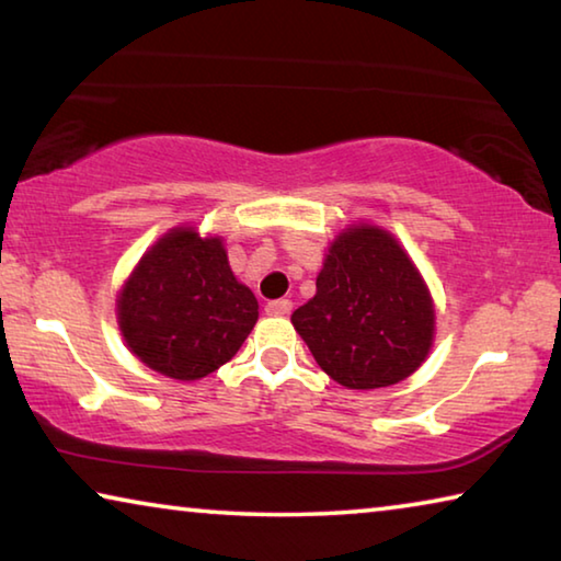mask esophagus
I'll list each match as a JSON object with an SVG mask.
<instances>
[{
    "mask_svg": "<svg viewBox=\"0 0 561 561\" xmlns=\"http://www.w3.org/2000/svg\"><path fill=\"white\" fill-rule=\"evenodd\" d=\"M264 311H267L270 317H287L291 311V301L289 299H274V301L267 304V307H264Z\"/></svg>",
    "mask_w": 561,
    "mask_h": 561,
    "instance_id": "obj_1",
    "label": "esophagus"
}]
</instances>
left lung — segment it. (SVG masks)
<instances>
[{"mask_svg":"<svg viewBox=\"0 0 561 561\" xmlns=\"http://www.w3.org/2000/svg\"><path fill=\"white\" fill-rule=\"evenodd\" d=\"M329 378L356 391L411 376L433 346L435 309L391 232L351 225L329 247L317 294L291 314Z\"/></svg>","mask_w":561,"mask_h":561,"instance_id":"8db88e82","label":"left lung"}]
</instances>
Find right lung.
<instances>
[{"mask_svg":"<svg viewBox=\"0 0 561 561\" xmlns=\"http://www.w3.org/2000/svg\"><path fill=\"white\" fill-rule=\"evenodd\" d=\"M260 304L234 279L220 237L175 227L150 247L118 294V327L148 368L197 381L227 364Z\"/></svg>","mask_w":561,"mask_h":561,"instance_id":"obj_1","label":"right lung"}]
</instances>
